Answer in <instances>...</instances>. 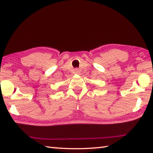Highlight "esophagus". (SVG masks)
I'll use <instances>...</instances> for the list:
<instances>
[{
	"label": "esophagus",
	"mask_w": 153,
	"mask_h": 153,
	"mask_svg": "<svg viewBox=\"0 0 153 153\" xmlns=\"http://www.w3.org/2000/svg\"><path fill=\"white\" fill-rule=\"evenodd\" d=\"M76 73H77V72H76Z\"/></svg>",
	"instance_id": "1"
}]
</instances>
